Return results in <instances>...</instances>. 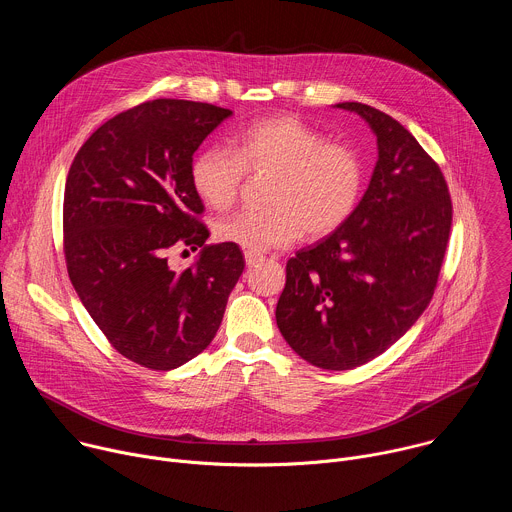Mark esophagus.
I'll use <instances>...</instances> for the list:
<instances>
[{"instance_id":"esophagus-1","label":"esophagus","mask_w":512,"mask_h":512,"mask_svg":"<svg viewBox=\"0 0 512 512\" xmlns=\"http://www.w3.org/2000/svg\"><path fill=\"white\" fill-rule=\"evenodd\" d=\"M265 257L261 255V253H251V251H245V263L249 265V267H253V265H257V263H261Z\"/></svg>"}]
</instances>
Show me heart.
Instances as JSON below:
<instances>
[{
  "label": "heart",
  "instance_id": "b5f03b06",
  "mask_svg": "<svg viewBox=\"0 0 512 512\" xmlns=\"http://www.w3.org/2000/svg\"><path fill=\"white\" fill-rule=\"evenodd\" d=\"M245 172H273L271 208L237 210L221 218L214 233L251 253L289 247L304 233L330 235L348 221L364 186L354 148L326 141L289 115L257 119L231 135L229 148L202 150L192 160L190 182L202 202L223 210L235 202Z\"/></svg>",
  "mask_w": 512,
  "mask_h": 512
}]
</instances>
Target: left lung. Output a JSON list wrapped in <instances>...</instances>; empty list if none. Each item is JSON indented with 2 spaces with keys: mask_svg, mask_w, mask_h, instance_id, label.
<instances>
[{
  "mask_svg": "<svg viewBox=\"0 0 512 512\" xmlns=\"http://www.w3.org/2000/svg\"><path fill=\"white\" fill-rule=\"evenodd\" d=\"M377 137L379 158L348 221L285 265L275 320L285 342L326 371H350L393 346L425 312L446 255L444 174L387 113L338 103Z\"/></svg>",
  "mask_w": 512,
  "mask_h": 512,
  "instance_id": "1",
  "label": "left lung"
}]
</instances>
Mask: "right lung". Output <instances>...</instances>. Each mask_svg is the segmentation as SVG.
<instances>
[{
    "instance_id": "1",
    "label": "right lung",
    "mask_w": 512,
    "mask_h": 512,
    "mask_svg": "<svg viewBox=\"0 0 512 512\" xmlns=\"http://www.w3.org/2000/svg\"><path fill=\"white\" fill-rule=\"evenodd\" d=\"M231 109L156 99L103 123L79 150L64 186V255L77 294L125 358L172 371L198 356L223 322L245 259L206 245L192 156ZM172 246L201 249L176 272Z\"/></svg>"
}]
</instances>
